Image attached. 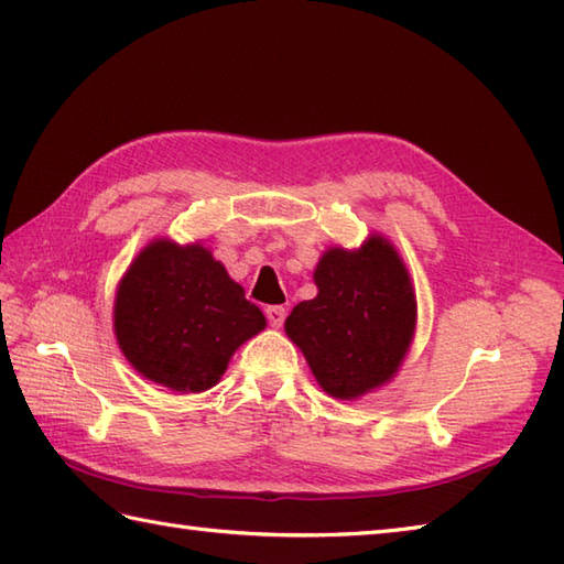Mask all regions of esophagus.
I'll return each mask as SVG.
<instances>
[{
    "mask_svg": "<svg viewBox=\"0 0 564 564\" xmlns=\"http://www.w3.org/2000/svg\"><path fill=\"white\" fill-rule=\"evenodd\" d=\"M267 319H269V325H271L273 329H279V327L283 325V319H285V307H281V305H269V307H267Z\"/></svg>",
    "mask_w": 564,
    "mask_h": 564,
    "instance_id": "34e87169",
    "label": "esophagus"
}]
</instances>
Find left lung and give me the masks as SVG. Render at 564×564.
<instances>
[{
  "mask_svg": "<svg viewBox=\"0 0 564 564\" xmlns=\"http://www.w3.org/2000/svg\"><path fill=\"white\" fill-rule=\"evenodd\" d=\"M317 295L293 307L285 334L327 394L356 400L398 373L416 325L404 261L386 237L332 247L315 269Z\"/></svg>",
  "mask_w": 564,
  "mask_h": 564,
  "instance_id": "1",
  "label": "left lung"
}]
</instances>
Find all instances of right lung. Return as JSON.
<instances>
[{"instance_id": "obj_1", "label": "right lung", "mask_w": 564, "mask_h": 564, "mask_svg": "<svg viewBox=\"0 0 564 564\" xmlns=\"http://www.w3.org/2000/svg\"><path fill=\"white\" fill-rule=\"evenodd\" d=\"M263 327L261 310L203 245L154 239L118 283V346L140 376L176 392L213 388Z\"/></svg>"}]
</instances>
